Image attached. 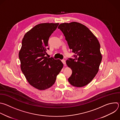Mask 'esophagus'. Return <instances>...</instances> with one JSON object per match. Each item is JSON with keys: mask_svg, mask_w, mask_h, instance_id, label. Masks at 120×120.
<instances>
[{"mask_svg": "<svg viewBox=\"0 0 120 120\" xmlns=\"http://www.w3.org/2000/svg\"><path fill=\"white\" fill-rule=\"evenodd\" d=\"M62 63H63V64H64V65H65V64H66L65 60H62Z\"/></svg>", "mask_w": 120, "mask_h": 120, "instance_id": "esophagus-1", "label": "esophagus"}]
</instances>
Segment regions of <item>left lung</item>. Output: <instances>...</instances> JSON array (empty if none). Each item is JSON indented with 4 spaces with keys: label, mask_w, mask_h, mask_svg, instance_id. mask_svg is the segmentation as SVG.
I'll list each match as a JSON object with an SVG mask.
<instances>
[{
    "label": "left lung",
    "mask_w": 120,
    "mask_h": 120,
    "mask_svg": "<svg viewBox=\"0 0 120 120\" xmlns=\"http://www.w3.org/2000/svg\"><path fill=\"white\" fill-rule=\"evenodd\" d=\"M58 28L75 54L74 59L69 58L66 61L72 70L68 82L74 87H84L91 82L98 71L102 58L99 42L89 29L80 23H63Z\"/></svg>",
    "instance_id": "8db88e82"
}]
</instances>
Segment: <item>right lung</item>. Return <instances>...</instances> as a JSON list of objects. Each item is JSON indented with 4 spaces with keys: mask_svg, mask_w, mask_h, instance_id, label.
Here are the masks:
<instances>
[{
    "mask_svg": "<svg viewBox=\"0 0 120 120\" xmlns=\"http://www.w3.org/2000/svg\"><path fill=\"white\" fill-rule=\"evenodd\" d=\"M58 23L35 26L24 36L19 53L21 69L29 84L39 90L51 87L63 67L59 59L48 58V41Z\"/></svg>",
    "mask_w": 120,
    "mask_h": 120,
    "instance_id": "1",
    "label": "right lung"
}]
</instances>
